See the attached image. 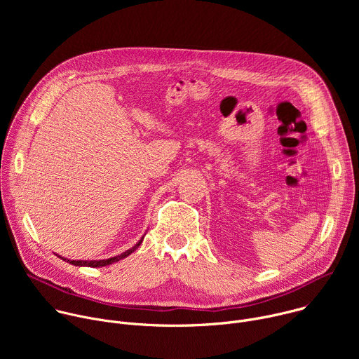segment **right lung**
<instances>
[{"label": "right lung", "mask_w": 359, "mask_h": 359, "mask_svg": "<svg viewBox=\"0 0 359 359\" xmlns=\"http://www.w3.org/2000/svg\"><path fill=\"white\" fill-rule=\"evenodd\" d=\"M140 243H142V240H140L135 247H132V248H129L128 251H125L123 254L116 255V257H112V259H108V260H99V262H82V260H78V262H76V260H68V263H69V264H74V266H86V267H104V266H109V264H112V263H116V262H119V260L128 257V255H129L130 252H133V251L140 245ZM64 260H67V259H64Z\"/></svg>", "instance_id": "add662e5"}]
</instances>
